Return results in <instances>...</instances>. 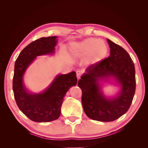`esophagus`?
Here are the masks:
<instances>
[{
    "label": "esophagus",
    "mask_w": 148,
    "mask_h": 148,
    "mask_svg": "<svg viewBox=\"0 0 148 148\" xmlns=\"http://www.w3.org/2000/svg\"><path fill=\"white\" fill-rule=\"evenodd\" d=\"M81 72L80 71H76V76L77 79H79L81 77Z\"/></svg>",
    "instance_id": "obj_1"
}]
</instances>
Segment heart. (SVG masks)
I'll use <instances>...</instances> for the list:
<instances>
[{"mask_svg": "<svg viewBox=\"0 0 148 148\" xmlns=\"http://www.w3.org/2000/svg\"><path fill=\"white\" fill-rule=\"evenodd\" d=\"M77 48L82 56L90 55V60L93 64H98L103 61L109 52L108 46L106 42L95 38L83 40L77 44Z\"/></svg>", "mask_w": 148, "mask_h": 148, "instance_id": "obj_1", "label": "heart"}]
</instances>
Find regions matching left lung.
Instances as JSON below:
<instances>
[{"instance_id":"left-lung-1","label":"left lung","mask_w":148,"mask_h":148,"mask_svg":"<svg viewBox=\"0 0 148 148\" xmlns=\"http://www.w3.org/2000/svg\"><path fill=\"white\" fill-rule=\"evenodd\" d=\"M110 56L86 69L78 81L82 90L81 101L88 117L99 121H112L127 112L136 92V71L126 50L107 39ZM114 80L121 86L117 95L107 97L103 93L100 82Z\"/></svg>"}]
</instances>
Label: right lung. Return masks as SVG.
Masks as SVG:
<instances>
[{
	"mask_svg": "<svg viewBox=\"0 0 148 148\" xmlns=\"http://www.w3.org/2000/svg\"><path fill=\"white\" fill-rule=\"evenodd\" d=\"M56 36L42 37L27 46L19 55L14 64L12 90L19 109L32 121L49 122L57 119L61 112L64 95L76 85V73L58 74L42 92L33 93L23 83L25 72L37 56L52 55L57 43Z\"/></svg>",
	"mask_w": 148,
	"mask_h": 148,
	"instance_id": "1",
	"label": "right lung"
}]
</instances>
